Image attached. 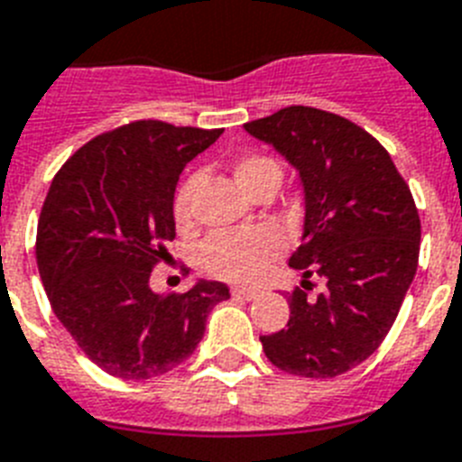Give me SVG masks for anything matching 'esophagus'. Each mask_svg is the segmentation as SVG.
<instances>
[{"mask_svg": "<svg viewBox=\"0 0 462 462\" xmlns=\"http://www.w3.org/2000/svg\"><path fill=\"white\" fill-rule=\"evenodd\" d=\"M232 296H235V298H244V300H251V298L258 296V291H255V289H246V286H235V289H232Z\"/></svg>", "mask_w": 462, "mask_h": 462, "instance_id": "34e87169", "label": "esophagus"}]
</instances>
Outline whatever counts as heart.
Returning <instances> with one entry per match:
<instances>
[{
  "label": "heart",
  "mask_w": 462,
  "mask_h": 462,
  "mask_svg": "<svg viewBox=\"0 0 462 462\" xmlns=\"http://www.w3.org/2000/svg\"><path fill=\"white\" fill-rule=\"evenodd\" d=\"M235 176L246 192H254L265 180H282V166L267 154H244L235 164ZM199 173H189L180 180L173 195V218L180 227L192 220V199H195ZM284 249V237L274 227H251V230L216 232L201 244L199 263L211 277L227 282H254L265 273V267Z\"/></svg>",
  "instance_id": "b5f03b06"
}]
</instances>
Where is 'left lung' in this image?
<instances>
[{
  "instance_id": "left-lung-1",
  "label": "left lung",
  "mask_w": 462,
  "mask_h": 462,
  "mask_svg": "<svg viewBox=\"0 0 462 462\" xmlns=\"http://www.w3.org/2000/svg\"><path fill=\"white\" fill-rule=\"evenodd\" d=\"M244 129L284 154L305 189L303 244L289 261L303 286L289 293L286 328L261 336L263 352L286 374H345L378 350L413 282L416 201L385 147L340 115L291 106ZM310 276L325 279L317 297Z\"/></svg>"
}]
</instances>
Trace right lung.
Instances as JSON below:
<instances>
[{
  "label": "right lung",
  "instance_id": "obj_1",
  "mask_svg": "<svg viewBox=\"0 0 462 462\" xmlns=\"http://www.w3.org/2000/svg\"><path fill=\"white\" fill-rule=\"evenodd\" d=\"M223 129L138 119L96 135L53 176L37 223V267L81 352L124 381L176 369L199 345L220 282L159 296L150 273L176 237L173 192Z\"/></svg>",
  "mask_w": 462,
  "mask_h": 462
}]
</instances>
